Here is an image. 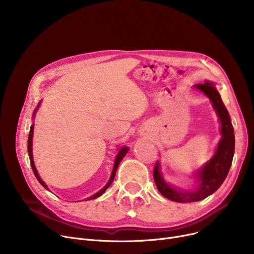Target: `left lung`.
Returning <instances> with one entry per match:
<instances>
[{"instance_id":"8db88e82","label":"left lung","mask_w":254,"mask_h":254,"mask_svg":"<svg viewBox=\"0 0 254 254\" xmlns=\"http://www.w3.org/2000/svg\"><path fill=\"white\" fill-rule=\"evenodd\" d=\"M194 88L202 91L211 101L213 109L219 118L221 138L214 155L202 168L194 172L193 176L197 184L193 190H182L169 184L163 177L161 165L156 162L153 178L158 191L171 201L178 203L197 202L214 193L228 176L235 152V134L231 116L222 103L214 83L206 80L202 84H195Z\"/></svg>"}]
</instances>
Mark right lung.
Wrapping results in <instances>:
<instances>
[{
	"label": "right lung",
	"instance_id": "right-lung-1",
	"mask_svg": "<svg viewBox=\"0 0 254 254\" xmlns=\"http://www.w3.org/2000/svg\"><path fill=\"white\" fill-rule=\"evenodd\" d=\"M40 105H41V102L39 103V105L37 106V108L35 109V112H34V114H33V118L35 117L36 112H37V110L39 109ZM34 126H35L34 124L31 126L30 134H29V138H28V152H29V156H30V162H31V166H32L33 172H34V174H35V176H36L37 180L40 182V184H41L44 189H46L47 190H48V188H47V185L44 183V181H43L41 178H40V176H39V174H38V171H37V169H36V167H35V164H34L33 149H32V145H33V135H34ZM127 151H128V147H127V146H124V147H122V148L119 149V151H118V153H117V155H116V158H115L114 167H113V170H112L111 176H110V179H109L108 183H107V184L104 186V188H103L100 191H98L97 193H95L93 195H91V196H89V197L85 198V201H89V199H93V198H97V197H99L100 195H102V194L106 191V190H107V189L109 188V186L111 185V183H112V182H113V180H114V177H115V174H116V170H117V168H118V165L120 164V162H122V159L125 157V155L127 153Z\"/></svg>",
	"mask_w": 254,
	"mask_h": 254
}]
</instances>
